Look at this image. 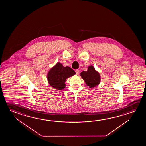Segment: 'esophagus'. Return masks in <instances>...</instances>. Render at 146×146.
Segmentation results:
<instances>
[{
	"label": "esophagus",
	"mask_w": 146,
	"mask_h": 146,
	"mask_svg": "<svg viewBox=\"0 0 146 146\" xmlns=\"http://www.w3.org/2000/svg\"><path fill=\"white\" fill-rule=\"evenodd\" d=\"M75 72L76 75H78L79 74V70H75Z\"/></svg>",
	"instance_id": "1"
}]
</instances>
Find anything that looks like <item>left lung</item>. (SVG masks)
<instances>
[{"label": "left lung", "instance_id": "1", "mask_svg": "<svg viewBox=\"0 0 146 146\" xmlns=\"http://www.w3.org/2000/svg\"><path fill=\"white\" fill-rule=\"evenodd\" d=\"M80 76L85 81L86 85L90 88L98 86L100 82V74L96 71L92 66L88 67V71L81 72Z\"/></svg>", "mask_w": 146, "mask_h": 146}]
</instances>
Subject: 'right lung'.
<instances>
[{
  "label": "right lung",
  "mask_w": 146,
  "mask_h": 146,
  "mask_svg": "<svg viewBox=\"0 0 146 146\" xmlns=\"http://www.w3.org/2000/svg\"><path fill=\"white\" fill-rule=\"evenodd\" d=\"M75 74V72L70 67H64L62 64L58 62L48 72L47 79L49 84L53 88L62 90L66 86V80Z\"/></svg>",
  "instance_id": "obj_1"
}]
</instances>
